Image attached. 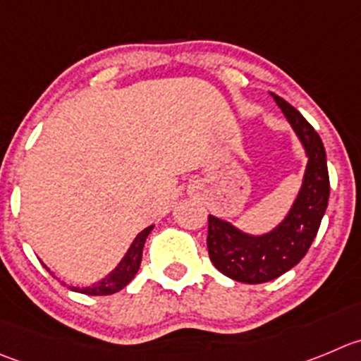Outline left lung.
<instances>
[{"instance_id": "1", "label": "left lung", "mask_w": 361, "mask_h": 361, "mask_svg": "<svg viewBox=\"0 0 361 361\" xmlns=\"http://www.w3.org/2000/svg\"><path fill=\"white\" fill-rule=\"evenodd\" d=\"M307 154L303 184L287 216L266 234L253 235L209 214L211 262L225 276L243 283H264L293 269L310 248L328 207L329 175L326 150L314 127L289 102L271 94Z\"/></svg>"}]
</instances>
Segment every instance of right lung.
Instances as JSON below:
<instances>
[{
  "label": "right lung",
  "mask_w": 361,
  "mask_h": 361,
  "mask_svg": "<svg viewBox=\"0 0 361 361\" xmlns=\"http://www.w3.org/2000/svg\"><path fill=\"white\" fill-rule=\"evenodd\" d=\"M154 225L147 226L145 230H142L138 235L135 238V241L131 243L127 253L123 255V259L120 260L118 266L111 271L109 274H106L101 281L94 283L90 287H68L74 293H81V294H88V296H109V294H115L118 290H122L123 287L129 283V281L135 278V274L138 273L140 264H142V253H143V245H145L147 238L152 232ZM65 286V283H63Z\"/></svg>",
  "instance_id": "add662e5"
}]
</instances>
